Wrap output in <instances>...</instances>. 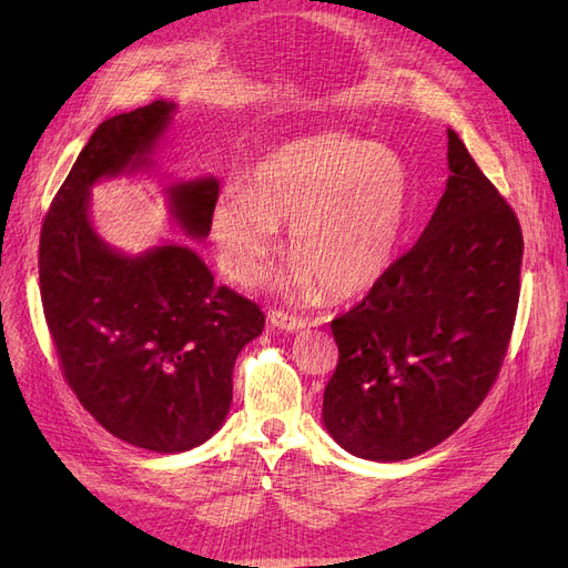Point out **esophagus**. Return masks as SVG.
<instances>
[{"mask_svg":"<svg viewBox=\"0 0 568 568\" xmlns=\"http://www.w3.org/2000/svg\"><path fill=\"white\" fill-rule=\"evenodd\" d=\"M268 322H272L274 326H278V329L283 332H302L306 326V320L300 317V315H292V313H285V311H272L268 313Z\"/></svg>","mask_w":568,"mask_h":568,"instance_id":"34e87169","label":"esophagus"}]
</instances>
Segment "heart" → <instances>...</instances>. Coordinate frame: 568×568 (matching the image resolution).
<instances>
[{"instance_id": "obj_1", "label": "heart", "mask_w": 568, "mask_h": 568, "mask_svg": "<svg viewBox=\"0 0 568 568\" xmlns=\"http://www.w3.org/2000/svg\"><path fill=\"white\" fill-rule=\"evenodd\" d=\"M409 170L392 149L341 131L294 138L264 154L248 186L225 189L212 209L223 272L253 285L281 248L290 223L285 292L356 296L389 268L409 206Z\"/></svg>"}]
</instances>
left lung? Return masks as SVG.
I'll return each instance as SVG.
<instances>
[{"label":"left lung","instance_id":"left-lung-1","mask_svg":"<svg viewBox=\"0 0 568 568\" xmlns=\"http://www.w3.org/2000/svg\"><path fill=\"white\" fill-rule=\"evenodd\" d=\"M446 159L449 182L419 242L332 320L338 364L322 419L366 460H407L456 433L509 349L523 230L456 131Z\"/></svg>","mask_w":568,"mask_h":568}]
</instances>
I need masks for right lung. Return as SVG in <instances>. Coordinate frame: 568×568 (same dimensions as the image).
<instances>
[{"label": "right lung", "mask_w": 568, "mask_h": 568, "mask_svg": "<svg viewBox=\"0 0 568 568\" xmlns=\"http://www.w3.org/2000/svg\"><path fill=\"white\" fill-rule=\"evenodd\" d=\"M172 112L174 103L154 101L99 124L39 242L41 302L64 379L108 433L156 454L193 449L221 428L236 354L264 326L260 306L219 287L189 246L126 257L89 223V189L146 165ZM168 195L179 227L206 236L216 179L170 186Z\"/></svg>", "instance_id": "obj_1"}]
</instances>
